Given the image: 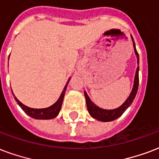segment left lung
<instances>
[{
	"mask_svg": "<svg viewBox=\"0 0 159 159\" xmlns=\"http://www.w3.org/2000/svg\"><path fill=\"white\" fill-rule=\"evenodd\" d=\"M133 42V47H134V51L137 55V58H138V63H139V53L136 50V47H135V43L133 41V38L132 37ZM139 66H138L136 71V74H135V78H134V85H133V90L132 93H130V96L128 97V99L126 100L125 102L119 107L118 108L112 109V110H106V109H102L98 107V106H96L95 104L93 103V102L91 101L89 97L88 96L87 93L84 92L85 98H86V102H87V107H88V110L91 116L94 117L95 119H98L102 122H110L112 120L117 119V117H119L120 116H122L123 112H125L128 107L130 106L132 102H133L135 97H136L137 92L139 89Z\"/></svg>",
	"mask_w": 159,
	"mask_h": 159,
	"instance_id": "1",
	"label": "left lung"
}]
</instances>
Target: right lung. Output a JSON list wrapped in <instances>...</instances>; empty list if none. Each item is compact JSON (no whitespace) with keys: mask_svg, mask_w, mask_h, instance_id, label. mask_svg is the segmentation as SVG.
Listing matches in <instances>:
<instances>
[{"mask_svg":"<svg viewBox=\"0 0 159 159\" xmlns=\"http://www.w3.org/2000/svg\"><path fill=\"white\" fill-rule=\"evenodd\" d=\"M66 89V87L64 88L62 93L61 94L60 98L58 99V101L56 102L55 104H53L52 106L49 107L47 108H41V109H35L31 108L29 107L25 106L24 104H22L15 97L16 101L17 102L18 105L21 107L24 112H26V114L30 116V117L36 118V119H51V118H54L58 115L59 112H60L61 107V104L63 102L64 95H65V92ZM12 92V91H11ZM14 96V94H13Z\"/></svg>","mask_w":159,"mask_h":159,"instance_id":"add662e5","label":"right lung"}]
</instances>
